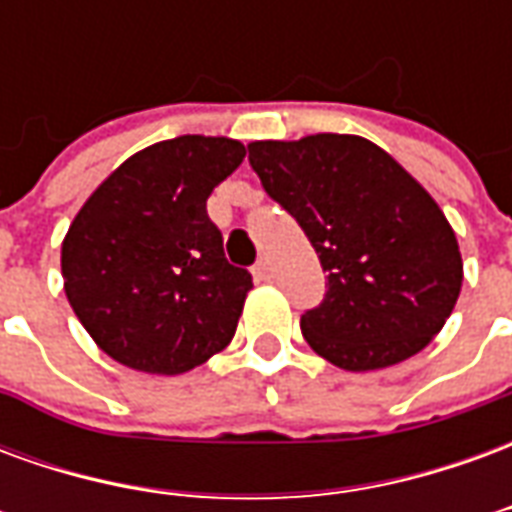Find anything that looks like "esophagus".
<instances>
[{
  "label": "esophagus",
  "instance_id": "1",
  "mask_svg": "<svg viewBox=\"0 0 512 512\" xmlns=\"http://www.w3.org/2000/svg\"><path fill=\"white\" fill-rule=\"evenodd\" d=\"M271 274H274V268H271V263H268V257H260L255 266V277L257 279H271Z\"/></svg>",
  "mask_w": 512,
  "mask_h": 512
}]
</instances>
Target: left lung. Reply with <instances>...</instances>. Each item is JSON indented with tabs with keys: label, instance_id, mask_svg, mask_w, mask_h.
I'll return each instance as SVG.
<instances>
[{
	"label": "left lung",
	"instance_id": "8db88e82",
	"mask_svg": "<svg viewBox=\"0 0 512 512\" xmlns=\"http://www.w3.org/2000/svg\"><path fill=\"white\" fill-rule=\"evenodd\" d=\"M249 164L326 271V296L301 315L315 354L351 373L381 370L441 332L463 282L458 238L386 150L354 134L263 139Z\"/></svg>",
	"mask_w": 512,
	"mask_h": 512
}]
</instances>
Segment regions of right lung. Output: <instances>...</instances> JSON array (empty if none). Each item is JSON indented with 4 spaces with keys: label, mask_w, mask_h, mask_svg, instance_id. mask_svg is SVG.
Returning a JSON list of instances; mask_svg holds the SVG:
<instances>
[{
    "label": "right lung",
    "mask_w": 512,
    "mask_h": 512,
    "mask_svg": "<svg viewBox=\"0 0 512 512\" xmlns=\"http://www.w3.org/2000/svg\"><path fill=\"white\" fill-rule=\"evenodd\" d=\"M246 147L186 134L126 158L62 241L65 296L120 365L178 376L233 340L252 274L230 266L205 202Z\"/></svg>",
    "instance_id": "right-lung-1"
}]
</instances>
